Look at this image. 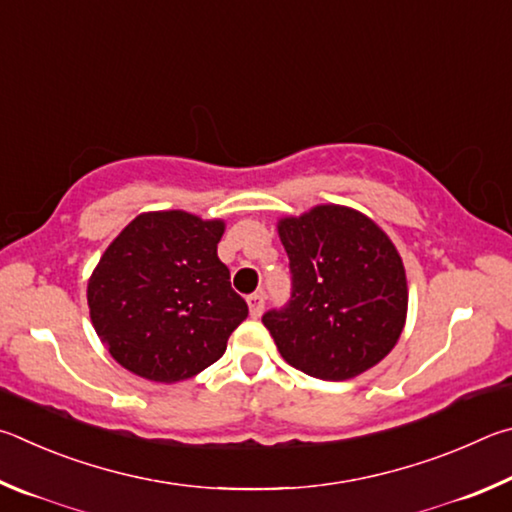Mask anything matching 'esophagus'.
Segmentation results:
<instances>
[{
  "mask_svg": "<svg viewBox=\"0 0 512 512\" xmlns=\"http://www.w3.org/2000/svg\"><path fill=\"white\" fill-rule=\"evenodd\" d=\"M247 306H249L251 317H261V312H263V308H265V297H263L261 292L249 294V297H247Z\"/></svg>",
  "mask_w": 512,
  "mask_h": 512,
  "instance_id": "obj_1",
  "label": "esophagus"
}]
</instances>
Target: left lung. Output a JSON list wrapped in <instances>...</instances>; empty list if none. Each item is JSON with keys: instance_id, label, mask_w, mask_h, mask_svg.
<instances>
[{"instance_id": "1", "label": "left lung", "mask_w": 512, "mask_h": 512, "mask_svg": "<svg viewBox=\"0 0 512 512\" xmlns=\"http://www.w3.org/2000/svg\"><path fill=\"white\" fill-rule=\"evenodd\" d=\"M292 292L263 315L285 362L319 380L355 378L389 355L407 317L405 267L378 224L346 206L285 218Z\"/></svg>"}]
</instances>
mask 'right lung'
I'll return each mask as SVG.
<instances>
[{
  "mask_svg": "<svg viewBox=\"0 0 512 512\" xmlns=\"http://www.w3.org/2000/svg\"><path fill=\"white\" fill-rule=\"evenodd\" d=\"M224 222L184 211L143 213L125 227L87 285L92 324L125 369L155 382L218 362L249 308L218 258Z\"/></svg>",
  "mask_w": 512,
  "mask_h": 512,
  "instance_id": "1",
  "label": "right lung"
}]
</instances>
